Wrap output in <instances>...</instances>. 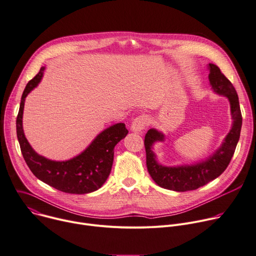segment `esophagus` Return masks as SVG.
Wrapping results in <instances>:
<instances>
[{
	"label": "esophagus",
	"mask_w": 256,
	"mask_h": 256,
	"mask_svg": "<svg viewBox=\"0 0 256 256\" xmlns=\"http://www.w3.org/2000/svg\"><path fill=\"white\" fill-rule=\"evenodd\" d=\"M150 124V118L149 115L147 114H142L140 116H138V118H136L132 122V132H141L143 130L144 128H146Z\"/></svg>",
	"instance_id": "esophagus-1"
}]
</instances>
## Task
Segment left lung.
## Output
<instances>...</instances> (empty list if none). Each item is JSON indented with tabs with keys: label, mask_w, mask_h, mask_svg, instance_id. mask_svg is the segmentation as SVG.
I'll return each mask as SVG.
<instances>
[{
	"label": "left lung",
	"mask_w": 256,
	"mask_h": 256,
	"mask_svg": "<svg viewBox=\"0 0 256 256\" xmlns=\"http://www.w3.org/2000/svg\"><path fill=\"white\" fill-rule=\"evenodd\" d=\"M208 67L210 72L208 76L212 90L216 94L226 96L230 101L233 126L224 138L220 148L214 155L194 166L176 168L164 166L156 161V156L152 151V145L157 141H164V134L154 128L149 130L144 141L146 164L149 174L161 188L176 192L196 190L220 176L228 168L235 153L242 126V114L237 92L216 65L209 63Z\"/></svg>",
	"instance_id": "left-lung-1"
}]
</instances>
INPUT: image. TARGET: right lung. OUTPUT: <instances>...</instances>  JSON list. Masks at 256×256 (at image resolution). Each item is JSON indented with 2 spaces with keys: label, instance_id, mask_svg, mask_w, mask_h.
Returning a JSON list of instances; mask_svg holds the SVG:
<instances>
[{
  "label": "right lung",
  "instance_id": "obj_1",
  "mask_svg": "<svg viewBox=\"0 0 256 256\" xmlns=\"http://www.w3.org/2000/svg\"><path fill=\"white\" fill-rule=\"evenodd\" d=\"M44 67L28 82L21 97L16 120V132L21 153L32 172L51 187L69 194H86L102 187L112 168L114 147L128 130L124 124H116L99 134L92 144L76 157L67 161H53L38 155L23 132L22 115L28 92L40 82Z\"/></svg>",
  "mask_w": 256,
  "mask_h": 256
}]
</instances>
